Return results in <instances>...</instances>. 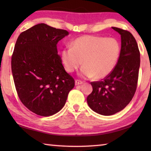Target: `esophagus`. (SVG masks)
I'll return each mask as SVG.
<instances>
[{
    "instance_id": "obj_1",
    "label": "esophagus",
    "mask_w": 151,
    "mask_h": 151,
    "mask_svg": "<svg viewBox=\"0 0 151 151\" xmlns=\"http://www.w3.org/2000/svg\"><path fill=\"white\" fill-rule=\"evenodd\" d=\"M83 82L81 80H78V79H76L75 80V85H81V84H83Z\"/></svg>"
}]
</instances>
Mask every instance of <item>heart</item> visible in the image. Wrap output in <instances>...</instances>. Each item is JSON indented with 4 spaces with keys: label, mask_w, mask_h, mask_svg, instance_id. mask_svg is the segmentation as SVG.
<instances>
[{
    "label": "heart",
    "mask_w": 151,
    "mask_h": 151,
    "mask_svg": "<svg viewBox=\"0 0 151 151\" xmlns=\"http://www.w3.org/2000/svg\"><path fill=\"white\" fill-rule=\"evenodd\" d=\"M121 45L114 38L82 36L65 48L61 57L66 70L72 73L83 64L81 75L85 77L101 79L111 74L118 63Z\"/></svg>",
    "instance_id": "heart-1"
}]
</instances>
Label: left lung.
I'll use <instances>...</instances> for the list:
<instances>
[{
    "mask_svg": "<svg viewBox=\"0 0 151 151\" xmlns=\"http://www.w3.org/2000/svg\"><path fill=\"white\" fill-rule=\"evenodd\" d=\"M112 29L121 37L119 61L109 75L91 82L93 92L86 99L93 111L105 116L120 112L131 101L137 90L140 61L137 42L131 33L119 28Z\"/></svg>",
    "mask_w": 151,
    "mask_h": 151,
    "instance_id": "8db88e82",
    "label": "left lung"
}]
</instances>
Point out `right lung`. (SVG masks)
Segmentation results:
<instances>
[{
    "mask_svg": "<svg viewBox=\"0 0 151 151\" xmlns=\"http://www.w3.org/2000/svg\"><path fill=\"white\" fill-rule=\"evenodd\" d=\"M68 35L67 30L40 23L17 40L11 58L15 88L22 103L38 115L60 111L75 86L57 51L58 41Z\"/></svg>",
    "mask_w": 151,
    "mask_h": 151,
    "instance_id": "obj_1",
    "label": "right lung"
}]
</instances>
